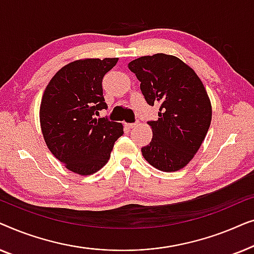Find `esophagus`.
<instances>
[{
	"mask_svg": "<svg viewBox=\"0 0 254 254\" xmlns=\"http://www.w3.org/2000/svg\"><path fill=\"white\" fill-rule=\"evenodd\" d=\"M137 124H125V126H126L128 129H131V128H134L135 126H136Z\"/></svg>",
	"mask_w": 254,
	"mask_h": 254,
	"instance_id": "esophagus-1",
	"label": "esophagus"
}]
</instances>
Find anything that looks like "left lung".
I'll list each match as a JSON object with an SVG mask.
<instances>
[{"mask_svg": "<svg viewBox=\"0 0 254 254\" xmlns=\"http://www.w3.org/2000/svg\"><path fill=\"white\" fill-rule=\"evenodd\" d=\"M141 82L149 105L159 104L158 119L149 121L152 138L141 149L145 161L164 172L189 164L206 137L211 103L196 72L175 55L157 53L128 64Z\"/></svg>", "mask_w": 254, "mask_h": 254, "instance_id": "obj_1", "label": "left lung"}]
</instances>
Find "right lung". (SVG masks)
I'll return each mask as SVG.
<instances>
[{
    "mask_svg": "<svg viewBox=\"0 0 254 254\" xmlns=\"http://www.w3.org/2000/svg\"><path fill=\"white\" fill-rule=\"evenodd\" d=\"M119 59H79L62 67L40 103L41 133L47 148L69 171L89 176L109 162L124 126L97 119L107 105L102 81Z\"/></svg>",
    "mask_w": 254,
    "mask_h": 254,
    "instance_id": "add662e5",
    "label": "right lung"
}]
</instances>
